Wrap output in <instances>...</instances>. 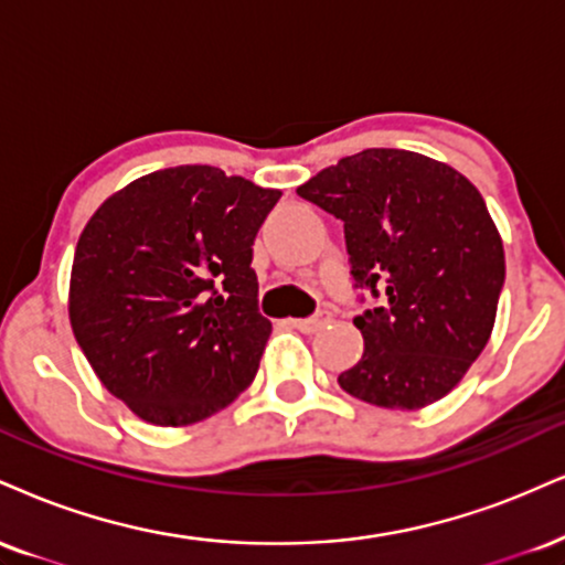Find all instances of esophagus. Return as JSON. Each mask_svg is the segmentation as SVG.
<instances>
[{"mask_svg":"<svg viewBox=\"0 0 565 565\" xmlns=\"http://www.w3.org/2000/svg\"><path fill=\"white\" fill-rule=\"evenodd\" d=\"M331 321V312L329 310H321L318 312V316H312V318H295V321H291V326H295L297 331H305V334H312V331H318V329H323L326 323Z\"/></svg>","mask_w":565,"mask_h":565,"instance_id":"34e87169","label":"esophagus"}]
</instances>
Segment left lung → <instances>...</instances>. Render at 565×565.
<instances>
[{
	"instance_id": "8db88e82",
	"label": "left lung",
	"mask_w": 565,
	"mask_h": 565,
	"mask_svg": "<svg viewBox=\"0 0 565 565\" xmlns=\"http://www.w3.org/2000/svg\"><path fill=\"white\" fill-rule=\"evenodd\" d=\"M297 194L344 223L358 287L382 308L352 318L363 358L339 386L386 411L450 394L487 348L505 281L500 231L479 189L447 162L407 149H363Z\"/></svg>"
}]
</instances>
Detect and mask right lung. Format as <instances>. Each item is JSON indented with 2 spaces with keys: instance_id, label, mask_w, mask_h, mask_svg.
<instances>
[{
  "instance_id": "right-lung-1",
  "label": "right lung",
  "mask_w": 565,
  "mask_h": 565,
  "mask_svg": "<svg viewBox=\"0 0 565 565\" xmlns=\"http://www.w3.org/2000/svg\"><path fill=\"white\" fill-rule=\"evenodd\" d=\"M281 192L213 166L141 175L81 231L67 289L78 348L152 426H192L253 384L270 321L253 244Z\"/></svg>"
}]
</instances>
